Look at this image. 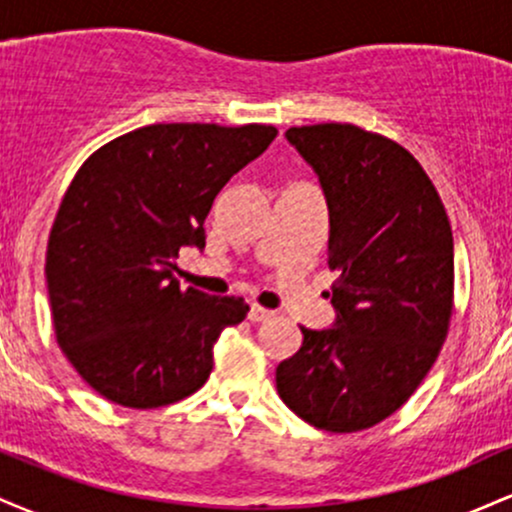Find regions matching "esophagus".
<instances>
[{
  "label": "esophagus",
  "mask_w": 512,
  "mask_h": 512,
  "mask_svg": "<svg viewBox=\"0 0 512 512\" xmlns=\"http://www.w3.org/2000/svg\"><path fill=\"white\" fill-rule=\"evenodd\" d=\"M274 317V310H267V308H260V305H250V313H248V320L250 322H267Z\"/></svg>",
  "instance_id": "obj_1"
}]
</instances>
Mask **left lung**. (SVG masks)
Masks as SVG:
<instances>
[{
	"label": "left lung",
	"instance_id": "obj_1",
	"mask_svg": "<svg viewBox=\"0 0 512 512\" xmlns=\"http://www.w3.org/2000/svg\"><path fill=\"white\" fill-rule=\"evenodd\" d=\"M313 168L330 214L334 322L301 327L276 368L284 404L310 426L363 431L402 407L445 342L452 231L436 187L407 149L354 125L286 129Z\"/></svg>",
	"mask_w": 512,
	"mask_h": 512
}]
</instances>
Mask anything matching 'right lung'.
Returning a JSON list of instances; mask_svg holds the SVG:
<instances>
[{"label":"right lung","mask_w":512,"mask_h":512,"mask_svg":"<svg viewBox=\"0 0 512 512\" xmlns=\"http://www.w3.org/2000/svg\"><path fill=\"white\" fill-rule=\"evenodd\" d=\"M269 125H149L98 149L64 195L48 243L57 344L98 395L129 409L207 383L243 298L180 289L175 257L204 250L221 187L274 142Z\"/></svg>","instance_id":"obj_1"}]
</instances>
